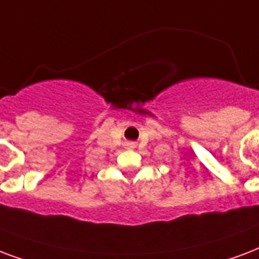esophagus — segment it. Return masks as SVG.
Here are the masks:
<instances>
[{"label":"esophagus","instance_id":"34e87169","mask_svg":"<svg viewBox=\"0 0 259 259\" xmlns=\"http://www.w3.org/2000/svg\"><path fill=\"white\" fill-rule=\"evenodd\" d=\"M126 147L130 148V149H133V148H136V143H134V141H127V143H126Z\"/></svg>","mask_w":259,"mask_h":259}]
</instances>
